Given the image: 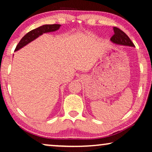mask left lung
Listing matches in <instances>:
<instances>
[{
	"label": "left lung",
	"instance_id": "left-lung-1",
	"mask_svg": "<svg viewBox=\"0 0 152 152\" xmlns=\"http://www.w3.org/2000/svg\"><path fill=\"white\" fill-rule=\"evenodd\" d=\"M114 34L110 38L111 41L115 44L121 45L134 47V45L128 36L121 29L118 27H114Z\"/></svg>",
	"mask_w": 152,
	"mask_h": 152
}]
</instances>
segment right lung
I'll return each mask as SVG.
<instances>
[{"label": "right lung", "mask_w": 152, "mask_h": 152, "mask_svg": "<svg viewBox=\"0 0 152 152\" xmlns=\"http://www.w3.org/2000/svg\"><path fill=\"white\" fill-rule=\"evenodd\" d=\"M61 25L59 24H54V25H44L42 26H40L38 28L34 29L31 30L23 36L21 38L20 42L17 45L16 49H15V52L18 51L23 47L26 45L29 42L33 41L36 38H37L38 36L42 35L44 33L52 32V31H55L58 30L60 28Z\"/></svg>", "instance_id": "right-lung-1"}]
</instances>
